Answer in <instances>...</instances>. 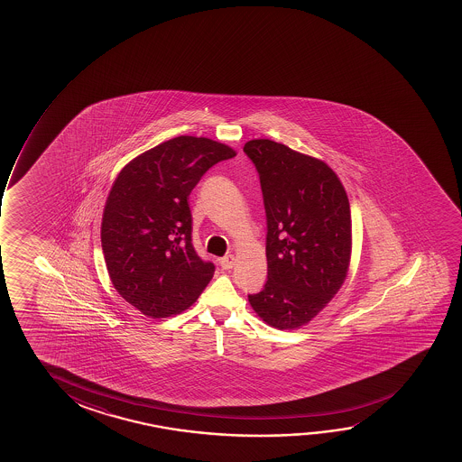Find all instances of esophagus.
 <instances>
[{
    "instance_id": "1",
    "label": "esophagus",
    "mask_w": 462,
    "mask_h": 462,
    "mask_svg": "<svg viewBox=\"0 0 462 462\" xmlns=\"http://www.w3.org/2000/svg\"><path fill=\"white\" fill-rule=\"evenodd\" d=\"M219 263H221L224 270H230V268H234L235 257L234 255H226V257H222V259L219 260Z\"/></svg>"
}]
</instances>
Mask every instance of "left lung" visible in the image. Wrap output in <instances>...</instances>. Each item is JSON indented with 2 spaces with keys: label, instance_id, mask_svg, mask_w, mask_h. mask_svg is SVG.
I'll return each instance as SVG.
<instances>
[{
  "label": "left lung",
  "instance_id": "1",
  "mask_svg": "<svg viewBox=\"0 0 462 462\" xmlns=\"http://www.w3.org/2000/svg\"><path fill=\"white\" fill-rule=\"evenodd\" d=\"M266 213L268 276L249 295L270 327L295 329L329 303L347 276L352 219L347 194L320 159L268 139L249 140Z\"/></svg>",
  "mask_w": 462,
  "mask_h": 462
}]
</instances>
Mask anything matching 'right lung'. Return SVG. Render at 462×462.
I'll list each match as a JSON object with an SVG mask.
<instances>
[{
	"label": "right lung",
	"instance_id": "obj_1",
	"mask_svg": "<svg viewBox=\"0 0 462 462\" xmlns=\"http://www.w3.org/2000/svg\"><path fill=\"white\" fill-rule=\"evenodd\" d=\"M230 146L180 135L133 159L115 180L102 215V253L116 291L152 319L188 310L215 265L192 246L190 190Z\"/></svg>",
	"mask_w": 462,
	"mask_h": 462
}]
</instances>
